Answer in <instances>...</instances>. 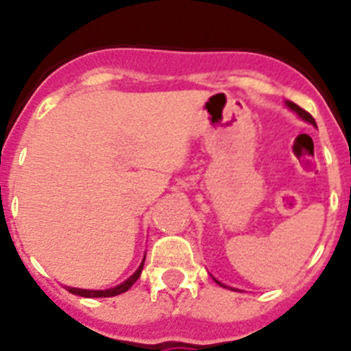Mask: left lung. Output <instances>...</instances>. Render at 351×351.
<instances>
[{"instance_id": "1", "label": "left lung", "mask_w": 351, "mask_h": 351, "mask_svg": "<svg viewBox=\"0 0 351 351\" xmlns=\"http://www.w3.org/2000/svg\"><path fill=\"white\" fill-rule=\"evenodd\" d=\"M285 105H287V108H290L292 110L293 113H298L299 117H301L302 121L304 122H308V124H311V125H315V128H317V122H315V119L311 115H309L308 112H306V110H302L301 106H298L295 105V103H292V101H285ZM215 282L219 283L220 287H223V289H229V290H238V289H232V287H227L226 283H222V282H219V280H217V278H213Z\"/></svg>"}]
</instances>
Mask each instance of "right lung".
Segmentation results:
<instances>
[{"instance_id":"obj_1","label":"right lung","mask_w":351,"mask_h":351,"mask_svg":"<svg viewBox=\"0 0 351 351\" xmlns=\"http://www.w3.org/2000/svg\"><path fill=\"white\" fill-rule=\"evenodd\" d=\"M143 262H145V258L141 261V264L138 266V269L134 271V273H132L131 276L125 280V282H122L121 285L113 287V289L89 290V289H75V287H66V289H68V292L75 293V295H80V298H113V295H119V293L128 292V290L134 285V282H136L138 278H140L141 269H143Z\"/></svg>"}]
</instances>
